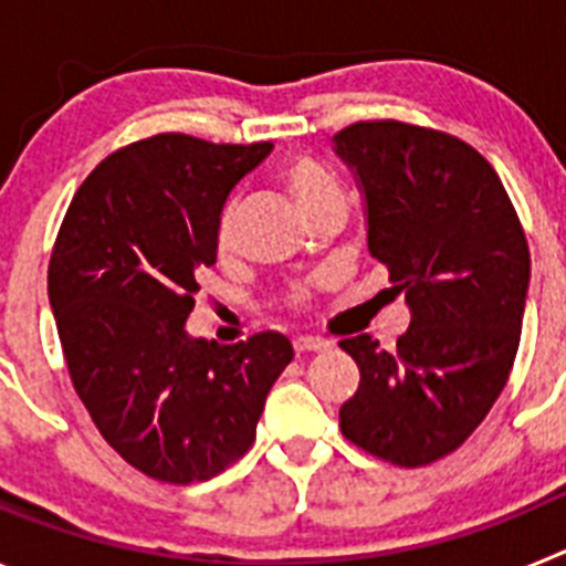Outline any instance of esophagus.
<instances>
[{"label": "esophagus", "mask_w": 566, "mask_h": 566, "mask_svg": "<svg viewBox=\"0 0 566 566\" xmlns=\"http://www.w3.org/2000/svg\"><path fill=\"white\" fill-rule=\"evenodd\" d=\"M332 343L323 337H297L294 339V352L297 354H306V352H328Z\"/></svg>", "instance_id": "obj_1"}]
</instances>
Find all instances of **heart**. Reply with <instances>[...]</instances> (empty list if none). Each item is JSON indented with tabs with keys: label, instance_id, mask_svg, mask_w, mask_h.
<instances>
[{
	"label": "heart",
	"instance_id": "heart-1",
	"mask_svg": "<svg viewBox=\"0 0 566 566\" xmlns=\"http://www.w3.org/2000/svg\"><path fill=\"white\" fill-rule=\"evenodd\" d=\"M286 184L289 189H292L294 198H297L300 207L306 209V214H312L314 209L323 207V203H326L328 198H334V195H343L332 175L319 167V164H314L312 158H294L286 167ZM234 218H238V207L229 203L221 214V223H218V247H221L223 252L232 249L234 243ZM306 286H300L292 292V303H306Z\"/></svg>",
	"mask_w": 566,
	"mask_h": 566
}]
</instances>
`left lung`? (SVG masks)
Segmentation results:
<instances>
[{
	"mask_svg": "<svg viewBox=\"0 0 566 566\" xmlns=\"http://www.w3.org/2000/svg\"><path fill=\"white\" fill-rule=\"evenodd\" d=\"M334 153L363 192L368 252L411 308L397 352L368 334L339 343L359 365L339 431L371 457L422 468L457 451L507 385L527 238L496 169L453 135L357 122L334 135Z\"/></svg>",
	"mask_w": 566,
	"mask_h": 566,
	"instance_id": "left-lung-1",
	"label": "left lung"
}]
</instances>
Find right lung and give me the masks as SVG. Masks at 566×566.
Here are the masks:
<instances>
[{
  "label": "right lung",
  "mask_w": 566,
  "mask_h": 566,
  "mask_svg": "<svg viewBox=\"0 0 566 566\" xmlns=\"http://www.w3.org/2000/svg\"><path fill=\"white\" fill-rule=\"evenodd\" d=\"M269 153L184 133L122 147L73 195L50 254L73 388L109 448L158 482H207L238 462L294 357L277 332L218 345L184 328L229 192Z\"/></svg>",
  "instance_id": "add662e5"
}]
</instances>
